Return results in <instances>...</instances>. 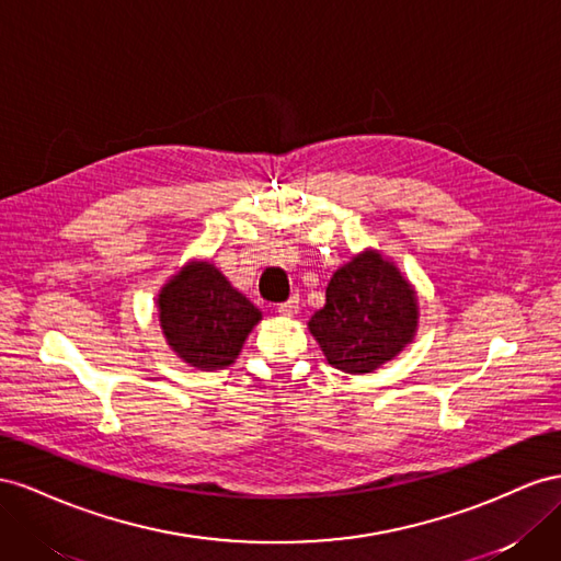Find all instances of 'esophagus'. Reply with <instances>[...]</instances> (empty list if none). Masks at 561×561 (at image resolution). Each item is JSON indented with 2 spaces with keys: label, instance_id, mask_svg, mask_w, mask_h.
<instances>
[{
  "label": "esophagus",
  "instance_id": "1",
  "mask_svg": "<svg viewBox=\"0 0 561 561\" xmlns=\"http://www.w3.org/2000/svg\"><path fill=\"white\" fill-rule=\"evenodd\" d=\"M298 308H300V298H298V296H291L289 300L279 302V306H277V312H279V314H284V317H294V314L298 312Z\"/></svg>",
  "mask_w": 561,
  "mask_h": 561
}]
</instances>
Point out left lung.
Wrapping results in <instances>:
<instances>
[{
    "label": "left lung",
    "mask_w": 561,
    "mask_h": 561,
    "mask_svg": "<svg viewBox=\"0 0 561 561\" xmlns=\"http://www.w3.org/2000/svg\"><path fill=\"white\" fill-rule=\"evenodd\" d=\"M308 327L335 369L371 374L413 341L419 298L394 263L366 249L333 272L324 308Z\"/></svg>",
    "instance_id": "left-lung-1"
}]
</instances>
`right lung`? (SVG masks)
I'll list each match as a JSON object with an SVG mask.
<instances>
[{"instance_id": "obj_1", "label": "right lung", "mask_w": 561, "mask_h": 561, "mask_svg": "<svg viewBox=\"0 0 561 561\" xmlns=\"http://www.w3.org/2000/svg\"><path fill=\"white\" fill-rule=\"evenodd\" d=\"M157 308L169 347L202 371L230 366L263 317L209 261L175 272L159 291Z\"/></svg>"}]
</instances>
